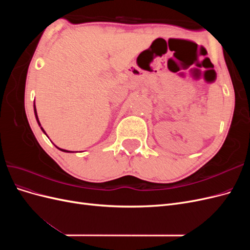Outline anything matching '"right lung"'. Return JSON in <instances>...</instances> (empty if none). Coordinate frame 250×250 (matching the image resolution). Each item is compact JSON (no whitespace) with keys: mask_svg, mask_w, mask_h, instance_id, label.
Masks as SVG:
<instances>
[{"mask_svg":"<svg viewBox=\"0 0 250 250\" xmlns=\"http://www.w3.org/2000/svg\"><path fill=\"white\" fill-rule=\"evenodd\" d=\"M34 113H35V118H36V121H37V123H39V125L41 126V123H40V120H39V117H37V112H36V108H35V104H34ZM42 128V130L44 132V130H43V128L42 127H41ZM46 133V132H44ZM58 148V147H57ZM59 150H62V151H63V152H70V151H67V150H64V149H60V148H58Z\"/></svg>","mask_w":250,"mask_h":250,"instance_id":"right-lung-1","label":"right lung"}]
</instances>
